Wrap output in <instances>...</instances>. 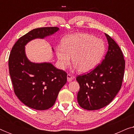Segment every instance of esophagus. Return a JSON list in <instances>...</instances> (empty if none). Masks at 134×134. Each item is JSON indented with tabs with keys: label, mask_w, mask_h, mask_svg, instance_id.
Returning a JSON list of instances; mask_svg holds the SVG:
<instances>
[{
	"label": "esophagus",
	"mask_w": 134,
	"mask_h": 134,
	"mask_svg": "<svg viewBox=\"0 0 134 134\" xmlns=\"http://www.w3.org/2000/svg\"><path fill=\"white\" fill-rule=\"evenodd\" d=\"M73 78H74V77L71 76V74H68L67 75V80H68V82L72 81V79H73Z\"/></svg>",
	"instance_id": "1"
}]
</instances>
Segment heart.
Here are the masks:
<instances>
[{
	"label": "heart",
	"mask_w": 134,
	"mask_h": 134,
	"mask_svg": "<svg viewBox=\"0 0 134 134\" xmlns=\"http://www.w3.org/2000/svg\"><path fill=\"white\" fill-rule=\"evenodd\" d=\"M105 51V45L99 38L88 34L68 36L62 46L56 47L58 63L62 69L66 68L72 57V64L80 72L92 70L99 63Z\"/></svg>",
	"instance_id": "1"
}]
</instances>
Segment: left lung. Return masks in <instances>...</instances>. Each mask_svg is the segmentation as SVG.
<instances>
[{"label": "left lung", "instance_id": "left-lung-1", "mask_svg": "<svg viewBox=\"0 0 134 134\" xmlns=\"http://www.w3.org/2000/svg\"><path fill=\"white\" fill-rule=\"evenodd\" d=\"M105 35L109 44L105 58L90 72L76 77L80 85L78 103L88 110L100 109L110 103L120 90L124 77L122 51L109 35Z\"/></svg>", "mask_w": 134, "mask_h": 134}]
</instances>
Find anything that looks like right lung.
<instances>
[{
  "instance_id": "add662e5",
  "label": "right lung",
  "mask_w": 134,
  "mask_h": 134,
  "mask_svg": "<svg viewBox=\"0 0 134 134\" xmlns=\"http://www.w3.org/2000/svg\"><path fill=\"white\" fill-rule=\"evenodd\" d=\"M58 30L57 27L35 29L21 36L11 51L8 66L14 93L32 109L44 110L52 107L66 83L67 74L51 63L31 62L25 55V46L34 39L52 35Z\"/></svg>"
}]
</instances>
